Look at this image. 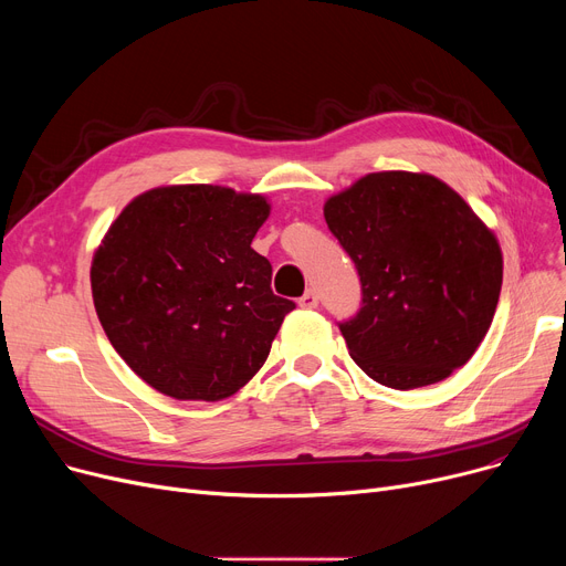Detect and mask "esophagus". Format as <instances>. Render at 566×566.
I'll return each instance as SVG.
<instances>
[{
	"label": "esophagus",
	"mask_w": 566,
	"mask_h": 566,
	"mask_svg": "<svg viewBox=\"0 0 566 566\" xmlns=\"http://www.w3.org/2000/svg\"><path fill=\"white\" fill-rule=\"evenodd\" d=\"M298 305H301L303 310H314V307L318 305V295H316V291H314V289H307V291L303 293V298L298 301Z\"/></svg>",
	"instance_id": "1"
}]
</instances>
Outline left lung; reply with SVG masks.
I'll return each instance as SVG.
<instances>
[{"mask_svg": "<svg viewBox=\"0 0 566 566\" xmlns=\"http://www.w3.org/2000/svg\"><path fill=\"white\" fill-rule=\"evenodd\" d=\"M323 216L363 282L342 323L350 358L392 390L440 382L486 337L502 286L493 229L440 178L374 171L325 199Z\"/></svg>", "mask_w": 566, "mask_h": 566, "instance_id": "obj_1", "label": "left lung"}]
</instances>
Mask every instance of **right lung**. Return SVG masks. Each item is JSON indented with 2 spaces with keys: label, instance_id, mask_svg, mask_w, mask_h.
Here are the masks:
<instances>
[{
  "label": "right lung",
  "instance_id": "right-lung-1",
  "mask_svg": "<svg viewBox=\"0 0 566 566\" xmlns=\"http://www.w3.org/2000/svg\"><path fill=\"white\" fill-rule=\"evenodd\" d=\"M271 201L224 186H160L137 195L92 259L103 331L126 365L178 401H220L263 367L295 307L271 289L252 250Z\"/></svg>",
  "mask_w": 566,
  "mask_h": 566
}]
</instances>
